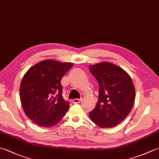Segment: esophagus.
Segmentation results:
<instances>
[{"label":"esophagus","mask_w":159,"mask_h":159,"mask_svg":"<svg viewBox=\"0 0 159 159\" xmlns=\"http://www.w3.org/2000/svg\"><path fill=\"white\" fill-rule=\"evenodd\" d=\"M81 101H82L81 98H80V99L76 98V99H74L72 100V102L74 103V104H77V103H80V102H81Z\"/></svg>","instance_id":"34e87169"}]
</instances>
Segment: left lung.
Segmentation results:
<instances>
[{
	"label": "left lung",
	"instance_id": "obj_1",
	"mask_svg": "<svg viewBox=\"0 0 159 159\" xmlns=\"http://www.w3.org/2000/svg\"><path fill=\"white\" fill-rule=\"evenodd\" d=\"M99 84V97L89 118L101 128H112L120 123L133 108L135 89L126 71L115 64L102 62L89 66Z\"/></svg>",
	"mask_w": 159,
	"mask_h": 159
}]
</instances>
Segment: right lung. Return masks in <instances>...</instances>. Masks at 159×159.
I'll return each instance as SVG.
<instances>
[{"label":"right lung","instance_id":"add662e5","mask_svg":"<svg viewBox=\"0 0 159 159\" xmlns=\"http://www.w3.org/2000/svg\"><path fill=\"white\" fill-rule=\"evenodd\" d=\"M73 66L72 63L42 61L23 76L20 96L24 111L39 126L52 127L62 119L70 103L62 96V77Z\"/></svg>","mask_w":159,"mask_h":159}]
</instances>
